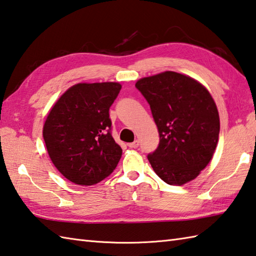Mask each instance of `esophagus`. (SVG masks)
I'll return each instance as SVG.
<instances>
[{
	"label": "esophagus",
	"mask_w": 256,
	"mask_h": 256,
	"mask_svg": "<svg viewBox=\"0 0 256 256\" xmlns=\"http://www.w3.org/2000/svg\"><path fill=\"white\" fill-rule=\"evenodd\" d=\"M128 146L131 148H136L138 146V141L136 140V141H134V142H132V143H128Z\"/></svg>",
	"instance_id": "34e87169"
}]
</instances>
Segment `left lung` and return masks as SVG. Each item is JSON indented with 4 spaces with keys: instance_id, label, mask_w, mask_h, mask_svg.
<instances>
[{
    "instance_id": "left-lung-1",
    "label": "left lung",
    "mask_w": 256,
    "mask_h": 256,
    "mask_svg": "<svg viewBox=\"0 0 256 256\" xmlns=\"http://www.w3.org/2000/svg\"><path fill=\"white\" fill-rule=\"evenodd\" d=\"M135 86L151 108L160 143L148 155L165 183L192 181L211 161L220 133L216 104L203 85L166 71L138 80Z\"/></svg>"
}]
</instances>
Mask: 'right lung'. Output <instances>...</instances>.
<instances>
[{
	"label": "right lung",
	"instance_id": "obj_1",
	"mask_svg": "<svg viewBox=\"0 0 256 256\" xmlns=\"http://www.w3.org/2000/svg\"><path fill=\"white\" fill-rule=\"evenodd\" d=\"M121 88L116 82L75 84L50 111L43 138L54 166L68 181L93 185L116 168L122 148L111 134L108 110Z\"/></svg>",
	"mask_w": 256,
	"mask_h": 256
}]
</instances>
